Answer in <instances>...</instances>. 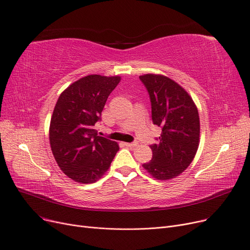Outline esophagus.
I'll return each instance as SVG.
<instances>
[{
  "mask_svg": "<svg viewBox=\"0 0 250 250\" xmlns=\"http://www.w3.org/2000/svg\"><path fill=\"white\" fill-rule=\"evenodd\" d=\"M125 146L128 148H135L138 146V142H133V143H125Z\"/></svg>",
  "mask_w": 250,
  "mask_h": 250,
  "instance_id": "obj_1",
  "label": "esophagus"
}]
</instances>
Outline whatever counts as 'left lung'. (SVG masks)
<instances>
[{"label": "left lung", "instance_id": "1", "mask_svg": "<svg viewBox=\"0 0 250 250\" xmlns=\"http://www.w3.org/2000/svg\"><path fill=\"white\" fill-rule=\"evenodd\" d=\"M151 101L153 124L161 127L158 143L150 146L152 160L143 167L156 179L178 176L192 162L200 144L199 111L180 85L162 75L140 76Z\"/></svg>", "mask_w": 250, "mask_h": 250}]
</instances>
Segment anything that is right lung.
<instances>
[{
	"instance_id": "obj_1",
	"label": "right lung",
	"mask_w": 250,
	"mask_h": 250,
	"mask_svg": "<svg viewBox=\"0 0 250 250\" xmlns=\"http://www.w3.org/2000/svg\"><path fill=\"white\" fill-rule=\"evenodd\" d=\"M121 77L89 75L60 95L50 120L49 143L62 171L77 182L93 183L107 171L117 143L94 128Z\"/></svg>"
}]
</instances>
